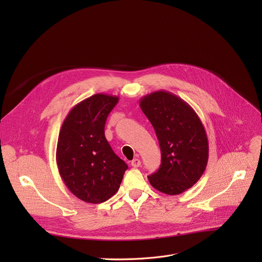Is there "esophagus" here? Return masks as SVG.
<instances>
[{"label":"esophagus","mask_w":262,"mask_h":262,"mask_svg":"<svg viewBox=\"0 0 262 262\" xmlns=\"http://www.w3.org/2000/svg\"><path fill=\"white\" fill-rule=\"evenodd\" d=\"M132 167H134V168H138V167H140L141 166V161L139 160V159H135V160H133L132 161Z\"/></svg>","instance_id":"obj_1"}]
</instances>
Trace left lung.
Listing matches in <instances>:
<instances>
[{"label": "left lung", "instance_id": "obj_1", "mask_svg": "<svg viewBox=\"0 0 262 262\" xmlns=\"http://www.w3.org/2000/svg\"><path fill=\"white\" fill-rule=\"evenodd\" d=\"M140 106L156 130L162 154L159 170L148 180L164 194H181L200 179L207 166L204 126L189 103L165 90L145 95Z\"/></svg>", "mask_w": 262, "mask_h": 262}]
</instances>
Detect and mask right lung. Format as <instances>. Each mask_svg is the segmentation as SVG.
<instances>
[{"label": "right lung", "instance_id": "add662e5", "mask_svg": "<svg viewBox=\"0 0 262 262\" xmlns=\"http://www.w3.org/2000/svg\"><path fill=\"white\" fill-rule=\"evenodd\" d=\"M119 97L94 94L74 105L61 126L56 161L67 189L82 201L102 203L119 190L127 165L104 137V124Z\"/></svg>", "mask_w": 262, "mask_h": 262}]
</instances>
